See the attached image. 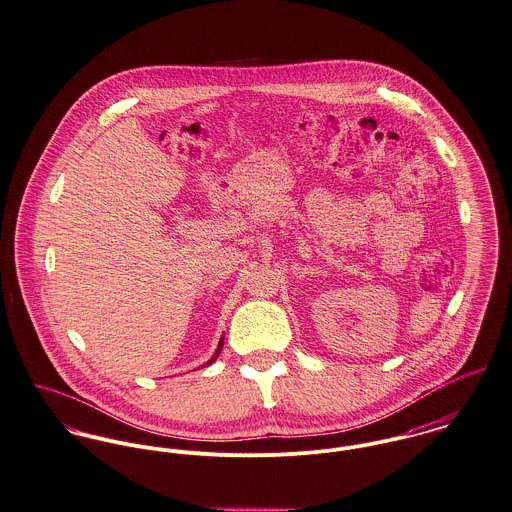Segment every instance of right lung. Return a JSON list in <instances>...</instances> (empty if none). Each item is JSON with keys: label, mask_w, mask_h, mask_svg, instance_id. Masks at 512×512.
I'll return each mask as SVG.
<instances>
[{"label": "right lung", "mask_w": 512, "mask_h": 512, "mask_svg": "<svg viewBox=\"0 0 512 512\" xmlns=\"http://www.w3.org/2000/svg\"><path fill=\"white\" fill-rule=\"evenodd\" d=\"M222 345H224V340H220V345H218V349H216V353L212 355V359L206 363V365H210V363H214L216 359H218V355H220V351H222Z\"/></svg>", "instance_id": "add662e5"}]
</instances>
